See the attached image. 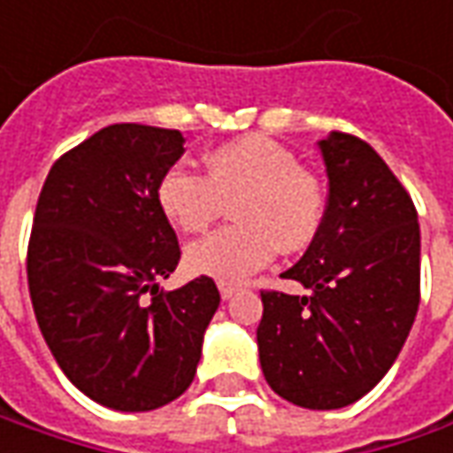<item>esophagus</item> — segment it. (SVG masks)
<instances>
[{"label":"esophagus","instance_id":"34e87169","mask_svg":"<svg viewBox=\"0 0 453 453\" xmlns=\"http://www.w3.org/2000/svg\"><path fill=\"white\" fill-rule=\"evenodd\" d=\"M219 292H221V300H232L236 295V288H232V285H219Z\"/></svg>","mask_w":453,"mask_h":453}]
</instances>
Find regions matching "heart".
<instances>
[{"label": "heart", "instance_id": "b5f03b06", "mask_svg": "<svg viewBox=\"0 0 453 453\" xmlns=\"http://www.w3.org/2000/svg\"><path fill=\"white\" fill-rule=\"evenodd\" d=\"M206 176L176 164L156 186L164 217L186 234L206 229L232 201L236 219L186 247V267L221 285L244 282L267 267L282 247L304 250L320 229L325 196L320 181L297 156L265 135H247L209 150Z\"/></svg>", "mask_w": 453, "mask_h": 453}]
</instances>
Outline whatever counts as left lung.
<instances>
[{
  "label": "left lung",
  "mask_w": 453,
  "mask_h": 453,
  "mask_svg": "<svg viewBox=\"0 0 453 453\" xmlns=\"http://www.w3.org/2000/svg\"><path fill=\"white\" fill-rule=\"evenodd\" d=\"M327 206L303 259L304 295L262 292L259 363L270 388L312 411L356 403L388 373L421 300V232L409 191L365 141H318Z\"/></svg>",
  "instance_id": "1"
}]
</instances>
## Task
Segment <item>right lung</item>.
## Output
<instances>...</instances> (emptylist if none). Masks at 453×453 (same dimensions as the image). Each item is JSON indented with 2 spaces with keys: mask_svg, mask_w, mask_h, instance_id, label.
I'll return each instance as SVG.
<instances>
[{
  "mask_svg": "<svg viewBox=\"0 0 453 453\" xmlns=\"http://www.w3.org/2000/svg\"><path fill=\"white\" fill-rule=\"evenodd\" d=\"M183 135L115 123L47 173L27 247V282L47 348L70 383L113 411H153L194 380L219 307L211 277L164 292L181 250L156 186Z\"/></svg>",
  "mask_w": 453,
  "mask_h": 453,
  "instance_id": "right-lung-1",
  "label": "right lung"
}]
</instances>
